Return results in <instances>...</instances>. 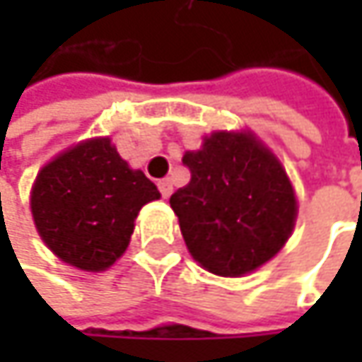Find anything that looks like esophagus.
I'll return each instance as SVG.
<instances>
[{"instance_id": "obj_1", "label": "esophagus", "mask_w": 362, "mask_h": 362, "mask_svg": "<svg viewBox=\"0 0 362 362\" xmlns=\"http://www.w3.org/2000/svg\"><path fill=\"white\" fill-rule=\"evenodd\" d=\"M157 187H159L160 195H163L165 199H167V197H169V195L173 193V185H171V179H160L159 183H157Z\"/></svg>"}]
</instances>
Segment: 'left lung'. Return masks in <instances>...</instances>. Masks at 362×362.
I'll list each match as a JSON object with an SVG mask.
<instances>
[{"label": "left lung", "instance_id": "8db88e82", "mask_svg": "<svg viewBox=\"0 0 362 362\" xmlns=\"http://www.w3.org/2000/svg\"><path fill=\"white\" fill-rule=\"evenodd\" d=\"M183 165L191 181L171 195L191 256L217 276H242L292 233L296 197L282 165L250 132H214Z\"/></svg>", "mask_w": 362, "mask_h": 362}]
</instances>
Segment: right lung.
Masks as SVG:
<instances>
[{
    "instance_id": "obj_1",
    "label": "right lung",
    "mask_w": 362,
    "mask_h": 362,
    "mask_svg": "<svg viewBox=\"0 0 362 362\" xmlns=\"http://www.w3.org/2000/svg\"><path fill=\"white\" fill-rule=\"evenodd\" d=\"M160 193L132 171L108 139H92L48 163L32 189V216L62 262L103 272L131 242L134 217Z\"/></svg>"
}]
</instances>
